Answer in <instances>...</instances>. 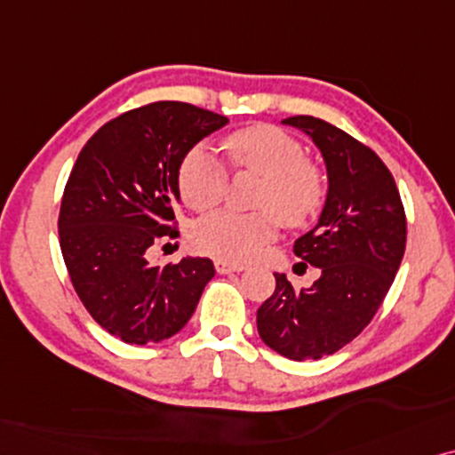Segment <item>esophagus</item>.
I'll use <instances>...</instances> for the list:
<instances>
[{
  "label": "esophagus",
  "mask_w": 455,
  "mask_h": 455,
  "mask_svg": "<svg viewBox=\"0 0 455 455\" xmlns=\"http://www.w3.org/2000/svg\"><path fill=\"white\" fill-rule=\"evenodd\" d=\"M214 266H216V270L220 272V275H228V272H241V270H245L243 264L228 262V259H224V258H218L216 262H214Z\"/></svg>",
  "instance_id": "obj_1"
}]
</instances>
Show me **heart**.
<instances>
[{"label": "heart", "instance_id": "1", "mask_svg": "<svg viewBox=\"0 0 455 455\" xmlns=\"http://www.w3.org/2000/svg\"><path fill=\"white\" fill-rule=\"evenodd\" d=\"M222 149L235 168L262 174L266 185L258 208L275 211L287 227L307 222L323 205L326 196L323 171L304 160V148L284 131L270 124L250 126L224 137ZM179 189L193 210L214 208L227 196V166L210 149H191L180 162ZM275 228L276 220L269 212L239 214L220 210L196 224L193 243L212 256L245 262L270 243Z\"/></svg>", "mask_w": 455, "mask_h": 455}]
</instances>
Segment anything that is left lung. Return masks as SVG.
<instances>
[{"label": "left lung", "mask_w": 455, "mask_h": 455, "mask_svg": "<svg viewBox=\"0 0 455 455\" xmlns=\"http://www.w3.org/2000/svg\"><path fill=\"white\" fill-rule=\"evenodd\" d=\"M281 123L306 132L326 166L329 189L316 227L293 245L320 276L295 289L275 272L276 289L259 306L258 332L284 358L320 360L358 337L383 304L403 258L405 214L395 180L371 148L314 116Z\"/></svg>", "instance_id": "obj_1"}]
</instances>
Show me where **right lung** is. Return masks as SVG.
Segmentation results:
<instances>
[{"label": "right lung", "mask_w": 455, "mask_h": 455, "mask_svg": "<svg viewBox=\"0 0 455 455\" xmlns=\"http://www.w3.org/2000/svg\"><path fill=\"white\" fill-rule=\"evenodd\" d=\"M227 116L156 101L110 120L76 157L62 208L60 247L83 306L124 343H160L183 329L214 276L210 258L154 266L156 241L179 237V168Z\"/></svg>", "instance_id": "obj_1"}]
</instances>
